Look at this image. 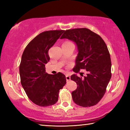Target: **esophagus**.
I'll list each match as a JSON object with an SVG mask.
<instances>
[{
    "instance_id": "34e87169",
    "label": "esophagus",
    "mask_w": 130,
    "mask_h": 130,
    "mask_svg": "<svg viewBox=\"0 0 130 130\" xmlns=\"http://www.w3.org/2000/svg\"><path fill=\"white\" fill-rule=\"evenodd\" d=\"M66 79H67V81H69L71 79V77L69 75H66Z\"/></svg>"
}]
</instances>
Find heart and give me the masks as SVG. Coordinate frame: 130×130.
<instances>
[{"instance_id":"1","label":"heart","mask_w":130,"mask_h":130,"mask_svg":"<svg viewBox=\"0 0 130 130\" xmlns=\"http://www.w3.org/2000/svg\"><path fill=\"white\" fill-rule=\"evenodd\" d=\"M65 44H67V43H71V42L70 41H65L64 42Z\"/></svg>"}]
</instances>
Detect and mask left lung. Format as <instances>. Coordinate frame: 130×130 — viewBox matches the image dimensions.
<instances>
[{"mask_svg":"<svg viewBox=\"0 0 130 130\" xmlns=\"http://www.w3.org/2000/svg\"><path fill=\"white\" fill-rule=\"evenodd\" d=\"M61 38H67L76 44L78 54L73 71L86 69L84 77L73 74L71 79L77 84L72 92L75 103L82 107L98 104L105 93L111 79V62L109 51L102 38L86 28H74L63 31Z\"/></svg>","mask_w":130,"mask_h":130,"instance_id":"left-lung-1","label":"left lung"}]
</instances>
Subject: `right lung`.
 Wrapping results in <instances>:
<instances>
[{
	"label": "right lung",
	"instance_id": "add662e5",
	"mask_svg": "<svg viewBox=\"0 0 130 130\" xmlns=\"http://www.w3.org/2000/svg\"><path fill=\"white\" fill-rule=\"evenodd\" d=\"M63 32V30L41 32L29 42L23 53L19 67L21 84L28 98L41 107L55 104L59 90L66 84L65 75L48 74L45 68L50 59L48 50Z\"/></svg>",
	"mask_w": 130,
	"mask_h": 130
}]
</instances>
